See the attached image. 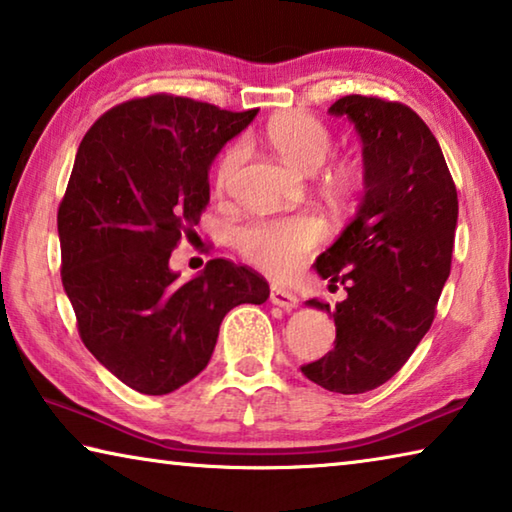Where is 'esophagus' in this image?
I'll use <instances>...</instances> for the list:
<instances>
[{
    "label": "esophagus",
    "mask_w": 512,
    "mask_h": 512,
    "mask_svg": "<svg viewBox=\"0 0 512 512\" xmlns=\"http://www.w3.org/2000/svg\"><path fill=\"white\" fill-rule=\"evenodd\" d=\"M271 302L277 307L293 309L298 305V296L291 289L282 287V284H271Z\"/></svg>",
    "instance_id": "1"
}]
</instances>
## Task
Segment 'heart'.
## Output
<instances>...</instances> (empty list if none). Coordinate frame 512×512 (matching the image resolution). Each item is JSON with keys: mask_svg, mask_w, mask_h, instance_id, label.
<instances>
[{"mask_svg": "<svg viewBox=\"0 0 512 512\" xmlns=\"http://www.w3.org/2000/svg\"><path fill=\"white\" fill-rule=\"evenodd\" d=\"M266 142L284 162L300 171L314 173L327 162L334 149V137L323 121L293 112L271 119L266 126ZM246 158V144L232 142L225 146L216 162V187L225 189L235 180ZM327 183L336 194L348 189V171L334 169L327 173ZM325 239V223L316 214L280 216V219H257L235 232V244L241 255L255 266L273 275H289L314 253Z\"/></svg>", "mask_w": 512, "mask_h": 512, "instance_id": "b5f03b06", "label": "heart"}]
</instances>
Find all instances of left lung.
<instances>
[{
  "instance_id": "8db88e82",
  "label": "left lung",
  "mask_w": 512,
  "mask_h": 512,
  "mask_svg": "<svg viewBox=\"0 0 512 512\" xmlns=\"http://www.w3.org/2000/svg\"><path fill=\"white\" fill-rule=\"evenodd\" d=\"M363 142V201L348 228L316 259L348 298L309 300L334 316V350L300 370L332 393L386 384L429 332L449 271L458 196L445 155L418 112L400 101L348 94L329 108Z\"/></svg>"
}]
</instances>
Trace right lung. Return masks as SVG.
<instances>
[{
	"label": "right lung",
	"mask_w": 512,
	"mask_h": 512,
	"mask_svg": "<svg viewBox=\"0 0 512 512\" xmlns=\"http://www.w3.org/2000/svg\"><path fill=\"white\" fill-rule=\"evenodd\" d=\"M257 110L149 94L101 115L76 153L58 205L60 277L85 348L137 393L192 381L223 316L268 298L262 275L223 257L185 284L169 268L210 203L212 160Z\"/></svg>",
	"instance_id": "obj_1"
}]
</instances>
